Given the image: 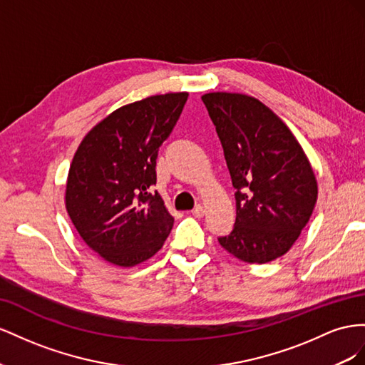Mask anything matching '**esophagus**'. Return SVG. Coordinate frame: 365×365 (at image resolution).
Wrapping results in <instances>:
<instances>
[{
    "mask_svg": "<svg viewBox=\"0 0 365 365\" xmlns=\"http://www.w3.org/2000/svg\"><path fill=\"white\" fill-rule=\"evenodd\" d=\"M191 212H192L194 217H203L205 215V206L203 205H197Z\"/></svg>",
    "mask_w": 365,
    "mask_h": 365,
    "instance_id": "34e87169",
    "label": "esophagus"
}]
</instances>
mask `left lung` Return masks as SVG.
Instances as JSON below:
<instances>
[{"label":"left lung","mask_w":365,"mask_h":365,"mask_svg":"<svg viewBox=\"0 0 365 365\" xmlns=\"http://www.w3.org/2000/svg\"><path fill=\"white\" fill-rule=\"evenodd\" d=\"M235 192L232 232L218 238L245 263L264 264L284 255L307 225L318 199L314 168L277 114L242 93H206Z\"/></svg>","instance_id":"left-lung-1"}]
</instances>
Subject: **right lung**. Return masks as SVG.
<instances>
[{"instance_id": "right-lung-1", "label": "right lung", "mask_w": 365, "mask_h": 365, "mask_svg": "<svg viewBox=\"0 0 365 365\" xmlns=\"http://www.w3.org/2000/svg\"><path fill=\"white\" fill-rule=\"evenodd\" d=\"M188 93H166L110 113L82 139L71 160L66 207L82 240L106 262L133 267L160 251L174 217L155 185L159 147Z\"/></svg>"}]
</instances>
